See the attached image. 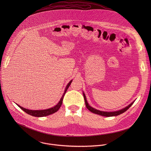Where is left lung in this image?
I'll return each mask as SVG.
<instances>
[{"label":"left lung","mask_w":151,"mask_h":151,"mask_svg":"<svg viewBox=\"0 0 151 151\" xmlns=\"http://www.w3.org/2000/svg\"><path fill=\"white\" fill-rule=\"evenodd\" d=\"M83 95H84V100H85V103H86V107L89 111H91V112L93 113H95V114H99V115H101V116H106V117H111V116H118L124 112H125L126 110H127L129 109L131 105L133 104V102L131 103V104H129V106H127V107H126L123 109H121L119 111H111V112H108V111H100V110H96L94 108H92L91 107L87 101H86V95L85 94L83 93Z\"/></svg>","instance_id":"left-lung-1"}]
</instances>
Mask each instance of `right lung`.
<instances>
[{
    "label": "right lung",
    "instance_id": "add662e5",
    "mask_svg": "<svg viewBox=\"0 0 151 151\" xmlns=\"http://www.w3.org/2000/svg\"><path fill=\"white\" fill-rule=\"evenodd\" d=\"M72 82V80H71L69 83L67 84V86L65 87V92L62 96V97L61 98L60 101L59 102V103L56 105L53 108H50V109H46V110H29V109H27L25 108H22V106L18 105L17 104V106L22 109V110L23 111H24L25 113H27V114L31 115V116H35V117H44V116H48V115H50V114H52L55 112H56L59 109V108H60L62 104V102H63V99L64 98V96H65V93L67 90V89L68 88L69 86H70L71 83Z\"/></svg>",
    "mask_w": 151,
    "mask_h": 151
}]
</instances>
